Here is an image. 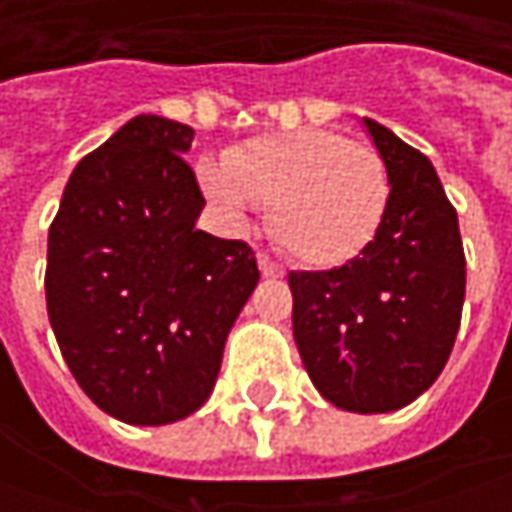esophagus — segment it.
I'll use <instances>...</instances> for the list:
<instances>
[{
    "label": "esophagus",
    "instance_id": "esophagus-1",
    "mask_svg": "<svg viewBox=\"0 0 512 512\" xmlns=\"http://www.w3.org/2000/svg\"><path fill=\"white\" fill-rule=\"evenodd\" d=\"M256 259H259V270H262V276H265V279H282V276H285L282 265H276L273 259H267L265 253H259Z\"/></svg>",
    "mask_w": 512,
    "mask_h": 512
}]
</instances>
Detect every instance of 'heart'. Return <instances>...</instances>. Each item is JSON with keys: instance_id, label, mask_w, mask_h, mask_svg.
Wrapping results in <instances>:
<instances>
[{"instance_id": "heart-1", "label": "heart", "mask_w": 512, "mask_h": 512, "mask_svg": "<svg viewBox=\"0 0 512 512\" xmlns=\"http://www.w3.org/2000/svg\"><path fill=\"white\" fill-rule=\"evenodd\" d=\"M196 179L227 225L273 207V233L307 267H342L379 236L390 179L379 153L336 130L262 136L205 156Z\"/></svg>"}]
</instances>
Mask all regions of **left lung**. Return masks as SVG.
Returning a JSON list of instances; mask_svg holds the SVG:
<instances>
[{
    "label": "left lung",
    "instance_id": "1",
    "mask_svg": "<svg viewBox=\"0 0 512 512\" xmlns=\"http://www.w3.org/2000/svg\"><path fill=\"white\" fill-rule=\"evenodd\" d=\"M387 168L382 230L359 259L290 273L293 339L313 387L347 413H393L439 379L459 333L464 250L430 159L362 119Z\"/></svg>",
    "mask_w": 512,
    "mask_h": 512
}]
</instances>
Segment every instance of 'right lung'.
I'll return each instance as SVG.
<instances>
[{
	"mask_svg": "<svg viewBox=\"0 0 512 512\" xmlns=\"http://www.w3.org/2000/svg\"><path fill=\"white\" fill-rule=\"evenodd\" d=\"M193 128L142 113L70 173L48 233V319L108 416L173 424L210 399L230 327L259 285L245 242L199 230Z\"/></svg>",
	"mask_w": 512,
	"mask_h": 512,
	"instance_id": "1",
	"label": "right lung"
}]
</instances>
